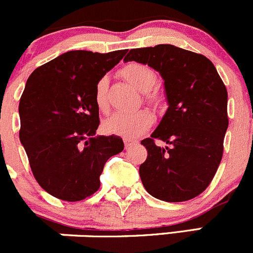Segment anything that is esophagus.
Returning <instances> with one entry per match:
<instances>
[{"mask_svg":"<svg viewBox=\"0 0 253 253\" xmlns=\"http://www.w3.org/2000/svg\"><path fill=\"white\" fill-rule=\"evenodd\" d=\"M132 144H135L134 140H130V139H124V145H126V149H129Z\"/></svg>","mask_w":253,"mask_h":253,"instance_id":"obj_1","label":"esophagus"}]
</instances>
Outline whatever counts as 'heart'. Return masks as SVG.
Instances as JSON below:
<instances>
[{
    "label": "heart",
    "instance_id": "b5f03b06",
    "mask_svg": "<svg viewBox=\"0 0 253 253\" xmlns=\"http://www.w3.org/2000/svg\"><path fill=\"white\" fill-rule=\"evenodd\" d=\"M122 76L140 92L150 91L156 82V74L150 67L141 64L126 65L122 70ZM108 86V79L102 77L94 87V103L97 108L103 113L108 112L109 109V102L107 97ZM149 98L151 101H156V93H151ZM152 122H154V118L147 111H137L132 113L119 112L111 116L104 122V130L109 134L118 135L124 139H136L150 129Z\"/></svg>",
    "mask_w": 253,
    "mask_h": 253
}]
</instances>
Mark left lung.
<instances>
[{
    "label": "left lung",
    "instance_id": "8db88e82",
    "mask_svg": "<svg viewBox=\"0 0 253 253\" xmlns=\"http://www.w3.org/2000/svg\"><path fill=\"white\" fill-rule=\"evenodd\" d=\"M124 61L156 70L169 104L151 137L141 141L147 150L139 169L145 189L171 203L199 196L219 167L229 126L227 91L216 69L204 55L171 44L131 49ZM154 138L167 146L157 147Z\"/></svg>",
    "mask_w": 253,
    "mask_h": 253
}]
</instances>
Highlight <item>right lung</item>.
<instances>
[{"mask_svg": "<svg viewBox=\"0 0 253 253\" xmlns=\"http://www.w3.org/2000/svg\"><path fill=\"white\" fill-rule=\"evenodd\" d=\"M127 50H71L34 70L19 101V140L37 182L55 198L82 201L98 191L107 160L123 151L121 136L96 135L94 87Z\"/></svg>", "mask_w": 253, "mask_h": 253, "instance_id": "obj_1", "label": "right lung"}]
</instances>
